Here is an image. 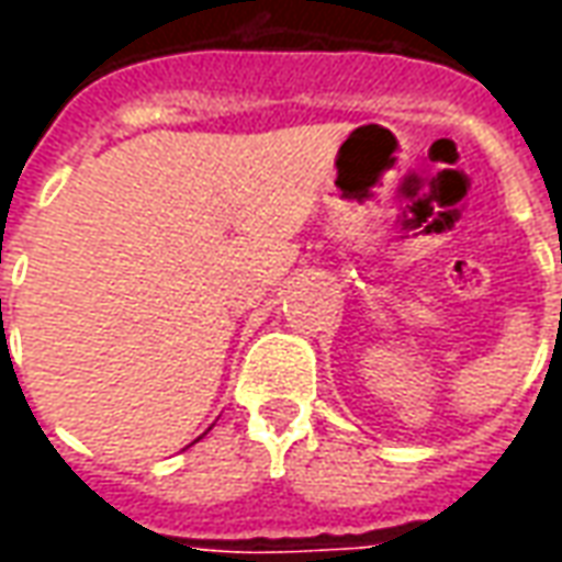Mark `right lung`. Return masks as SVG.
Wrapping results in <instances>:
<instances>
[{"instance_id":"obj_1","label":"right lung","mask_w":562,"mask_h":562,"mask_svg":"<svg viewBox=\"0 0 562 562\" xmlns=\"http://www.w3.org/2000/svg\"><path fill=\"white\" fill-rule=\"evenodd\" d=\"M198 439H201V436H198Z\"/></svg>"}]
</instances>
